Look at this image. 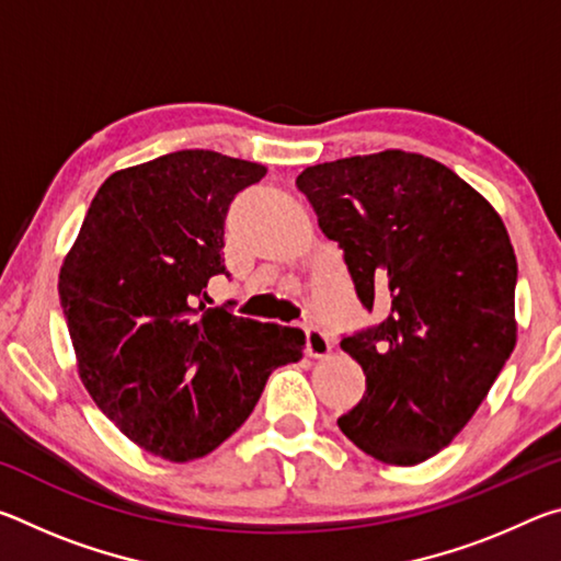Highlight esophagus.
Wrapping results in <instances>:
<instances>
[{
  "label": "esophagus",
  "instance_id": "obj_1",
  "mask_svg": "<svg viewBox=\"0 0 561 561\" xmlns=\"http://www.w3.org/2000/svg\"><path fill=\"white\" fill-rule=\"evenodd\" d=\"M307 354L311 358H324L331 354V339L317 327L307 329Z\"/></svg>",
  "mask_w": 561,
  "mask_h": 561
}]
</instances>
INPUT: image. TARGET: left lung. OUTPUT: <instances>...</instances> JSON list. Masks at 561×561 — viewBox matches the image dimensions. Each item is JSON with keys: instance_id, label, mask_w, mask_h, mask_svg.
<instances>
[{"instance_id": "1", "label": "left lung", "mask_w": 561, "mask_h": 561, "mask_svg": "<svg viewBox=\"0 0 561 561\" xmlns=\"http://www.w3.org/2000/svg\"><path fill=\"white\" fill-rule=\"evenodd\" d=\"M378 327L341 339L366 393L339 417L346 438L388 465L450 445L517 344V257L478 190L421 153L381 150L309 165L297 178Z\"/></svg>"}]
</instances>
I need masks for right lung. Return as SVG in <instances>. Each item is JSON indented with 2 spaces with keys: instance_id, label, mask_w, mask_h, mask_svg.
Segmentation results:
<instances>
[{
  "instance_id": "right-lung-1",
  "label": "right lung",
  "mask_w": 561,
  "mask_h": 561,
  "mask_svg": "<svg viewBox=\"0 0 561 561\" xmlns=\"http://www.w3.org/2000/svg\"><path fill=\"white\" fill-rule=\"evenodd\" d=\"M264 175L215 150L116 170L64 257L59 299L81 383L128 440L163 460L213 453L250 417L274 368L304 356L299 329L203 301L210 277H227V207Z\"/></svg>"
}]
</instances>
